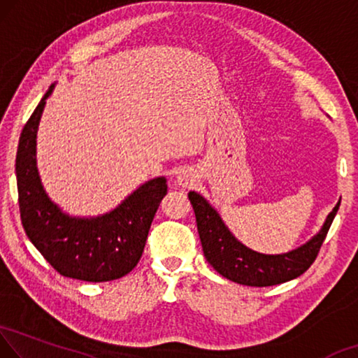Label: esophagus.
<instances>
[{"instance_id":"34e87169","label":"esophagus","mask_w":358,"mask_h":358,"mask_svg":"<svg viewBox=\"0 0 358 358\" xmlns=\"http://www.w3.org/2000/svg\"><path fill=\"white\" fill-rule=\"evenodd\" d=\"M178 182H179V185H182V187H192L196 182V178L192 171H184L178 178Z\"/></svg>"}]
</instances>
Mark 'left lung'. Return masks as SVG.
<instances>
[{
  "mask_svg": "<svg viewBox=\"0 0 358 358\" xmlns=\"http://www.w3.org/2000/svg\"><path fill=\"white\" fill-rule=\"evenodd\" d=\"M189 200L194 206L198 234H200L206 261L222 277L235 283L246 285V287H272V285L285 283L304 273L317 259L341 205L339 201L333 208V211L328 214L325 225L309 243L287 255L271 256L251 251L241 245L229 232L222 219L208 205L205 198L195 192H190Z\"/></svg>",
  "mask_w": 358,
  "mask_h": 358,
  "instance_id": "1",
  "label": "left lung"
}]
</instances>
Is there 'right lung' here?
Here are the masks:
<instances>
[{
	"label": "right lung",
	"instance_id": "add662e5",
	"mask_svg": "<svg viewBox=\"0 0 358 358\" xmlns=\"http://www.w3.org/2000/svg\"><path fill=\"white\" fill-rule=\"evenodd\" d=\"M51 91L49 86L19 139L15 174L22 225L36 250L64 277L96 283L122 278L144 252L152 221L168 192L166 179L148 180L102 217L75 219L60 213L43 190L35 163L36 128Z\"/></svg>",
	"mask_w": 358,
	"mask_h": 358
}]
</instances>
